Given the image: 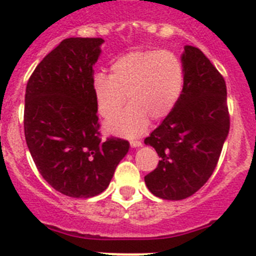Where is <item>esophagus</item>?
<instances>
[{"label": "esophagus", "instance_id": "esophagus-1", "mask_svg": "<svg viewBox=\"0 0 256 256\" xmlns=\"http://www.w3.org/2000/svg\"><path fill=\"white\" fill-rule=\"evenodd\" d=\"M130 146L132 148H140V146H142V142L138 141V140H132L130 141Z\"/></svg>", "mask_w": 256, "mask_h": 256}]
</instances>
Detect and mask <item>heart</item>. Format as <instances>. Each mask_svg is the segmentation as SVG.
<instances>
[{"mask_svg": "<svg viewBox=\"0 0 256 256\" xmlns=\"http://www.w3.org/2000/svg\"><path fill=\"white\" fill-rule=\"evenodd\" d=\"M184 66L176 54L159 50L133 51L112 62V74L94 78L98 114L112 118L126 104L130 105L106 123L110 133L134 137L146 130L148 118L168 116L182 96Z\"/></svg>", "mask_w": 256, "mask_h": 256, "instance_id": "1", "label": "heart"}]
</instances>
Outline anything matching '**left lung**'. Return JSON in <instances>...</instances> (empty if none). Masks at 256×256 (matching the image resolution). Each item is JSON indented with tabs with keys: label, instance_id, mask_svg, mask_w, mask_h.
<instances>
[{
	"label": "left lung",
	"instance_id": "8db88e82",
	"mask_svg": "<svg viewBox=\"0 0 256 256\" xmlns=\"http://www.w3.org/2000/svg\"><path fill=\"white\" fill-rule=\"evenodd\" d=\"M182 64L186 79L180 101L144 138L160 158L144 182L164 200H183L204 186L230 130L224 78L198 47H184Z\"/></svg>",
	"mask_w": 256,
	"mask_h": 256
}]
</instances>
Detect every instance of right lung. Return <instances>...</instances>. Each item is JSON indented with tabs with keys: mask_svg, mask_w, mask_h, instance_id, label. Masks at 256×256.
I'll use <instances>...</instances> for the list:
<instances>
[{
	"mask_svg": "<svg viewBox=\"0 0 256 256\" xmlns=\"http://www.w3.org/2000/svg\"><path fill=\"white\" fill-rule=\"evenodd\" d=\"M101 38H66L40 61L26 90L24 133L40 176L76 198L108 188L130 150L126 140L101 138L94 65Z\"/></svg>",
	"mask_w": 256,
	"mask_h": 256,
	"instance_id": "right-lung-1",
	"label": "right lung"
}]
</instances>
